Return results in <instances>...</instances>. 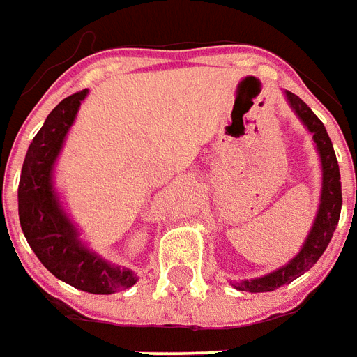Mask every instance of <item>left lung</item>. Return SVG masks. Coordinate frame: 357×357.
Listing matches in <instances>:
<instances>
[{
    "mask_svg": "<svg viewBox=\"0 0 357 357\" xmlns=\"http://www.w3.org/2000/svg\"><path fill=\"white\" fill-rule=\"evenodd\" d=\"M290 107L304 123L305 128L313 134V142L317 146L321 158V169H323V186H321V204L315 215V221L304 246L298 252L294 259H290L287 265H282L277 271L269 273L265 277L252 280H240L232 287L246 292H271L282 284H288L305 271H310L313 264H317L323 252L327 250L328 242L333 238L338 217H340V207H342V188H340V171H338V161H336L333 142L328 138L325 125L321 123L317 115L305 105L296 93L284 92Z\"/></svg>",
    "mask_w": 357,
    "mask_h": 357,
    "instance_id": "8db88e82",
    "label": "left lung"
}]
</instances>
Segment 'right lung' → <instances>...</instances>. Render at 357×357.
<instances>
[{
  "label": "right lung",
  "instance_id": "obj_1",
  "mask_svg": "<svg viewBox=\"0 0 357 357\" xmlns=\"http://www.w3.org/2000/svg\"><path fill=\"white\" fill-rule=\"evenodd\" d=\"M86 93L88 90H80L65 98L29 146L19 183V219L24 238L47 271L90 294H113L138 279L130 269L107 264L80 242L53 188L55 159Z\"/></svg>",
  "mask_w": 357,
  "mask_h": 357
}]
</instances>
